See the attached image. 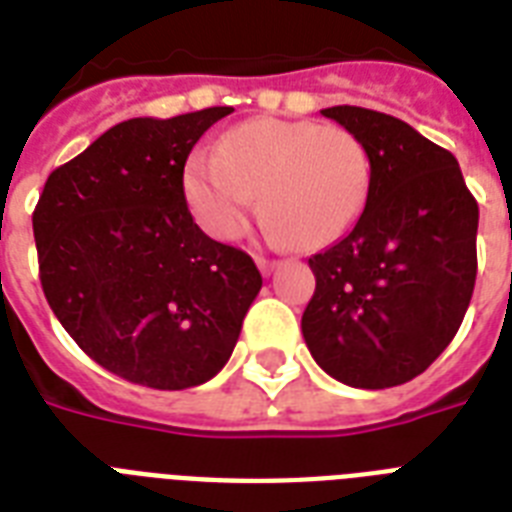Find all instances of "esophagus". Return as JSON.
<instances>
[{
  "mask_svg": "<svg viewBox=\"0 0 512 512\" xmlns=\"http://www.w3.org/2000/svg\"><path fill=\"white\" fill-rule=\"evenodd\" d=\"M257 268H260V273L263 276H271L273 271H276V263H271V260H265V257H255Z\"/></svg>",
  "mask_w": 512,
  "mask_h": 512,
  "instance_id": "34e87169",
  "label": "esophagus"
}]
</instances>
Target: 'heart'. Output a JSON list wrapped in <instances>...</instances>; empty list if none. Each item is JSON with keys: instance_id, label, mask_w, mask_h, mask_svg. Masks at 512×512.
Masks as SVG:
<instances>
[{"instance_id": "1", "label": "heart", "mask_w": 512, "mask_h": 512, "mask_svg": "<svg viewBox=\"0 0 512 512\" xmlns=\"http://www.w3.org/2000/svg\"><path fill=\"white\" fill-rule=\"evenodd\" d=\"M369 183L372 162L356 135L287 119L239 124L185 170L191 212L215 239H236L263 193L273 239L303 249L342 239L364 212Z\"/></svg>"}]
</instances>
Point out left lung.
Instances as JSON below:
<instances>
[{
    "label": "left lung",
    "instance_id": "left-lung-1",
    "mask_svg": "<svg viewBox=\"0 0 512 512\" xmlns=\"http://www.w3.org/2000/svg\"><path fill=\"white\" fill-rule=\"evenodd\" d=\"M372 162L366 207L308 260L316 292L303 313L316 364L350 388L404 385L457 335L476 287L478 204L460 164L396 116L332 106Z\"/></svg>",
    "mask_w": 512,
    "mask_h": 512
}]
</instances>
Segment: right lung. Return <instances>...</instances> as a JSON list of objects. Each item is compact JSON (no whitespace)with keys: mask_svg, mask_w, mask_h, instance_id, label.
Wrapping results in <instances>:
<instances>
[{"mask_svg":"<svg viewBox=\"0 0 512 512\" xmlns=\"http://www.w3.org/2000/svg\"><path fill=\"white\" fill-rule=\"evenodd\" d=\"M228 106L127 119L47 177L34 209L52 313L103 369L156 390L212 380L263 287L247 252L209 239L185 159Z\"/></svg>","mask_w":512,"mask_h":512,"instance_id":"obj_1","label":"right lung"}]
</instances>
